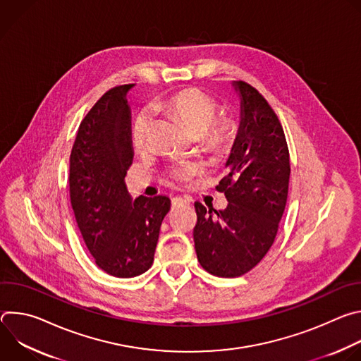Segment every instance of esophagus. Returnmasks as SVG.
I'll return each mask as SVG.
<instances>
[{
    "instance_id": "1",
    "label": "esophagus",
    "mask_w": 361,
    "mask_h": 361,
    "mask_svg": "<svg viewBox=\"0 0 361 361\" xmlns=\"http://www.w3.org/2000/svg\"><path fill=\"white\" fill-rule=\"evenodd\" d=\"M171 202H173V207H178V205L187 204V200H184V198H181V197H174Z\"/></svg>"
}]
</instances>
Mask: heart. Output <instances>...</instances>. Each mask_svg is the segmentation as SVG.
<instances>
[{
    "instance_id": "b5f03b06",
    "label": "heart",
    "mask_w": 361,
    "mask_h": 361,
    "mask_svg": "<svg viewBox=\"0 0 361 361\" xmlns=\"http://www.w3.org/2000/svg\"><path fill=\"white\" fill-rule=\"evenodd\" d=\"M161 106L180 118L191 134L200 135L202 144L212 151H224L235 135V126L228 117H216L217 101L198 88H184L167 97ZM151 118L148 111H140L131 124V142L137 151L148 147ZM198 167L192 163H178L171 167L170 174L177 181H187Z\"/></svg>"
}]
</instances>
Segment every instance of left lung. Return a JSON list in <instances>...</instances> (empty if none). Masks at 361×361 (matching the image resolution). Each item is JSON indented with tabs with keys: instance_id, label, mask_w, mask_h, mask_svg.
Instances as JSON below:
<instances>
[{
	"instance_id": "left-lung-1",
	"label": "left lung",
	"mask_w": 361,
	"mask_h": 361,
	"mask_svg": "<svg viewBox=\"0 0 361 361\" xmlns=\"http://www.w3.org/2000/svg\"><path fill=\"white\" fill-rule=\"evenodd\" d=\"M233 85L241 99V120L226 163L228 174L216 187L228 204L216 212L195 201L192 233L201 267L226 279L248 273L273 245L290 180L288 147L276 113L250 84Z\"/></svg>"
}]
</instances>
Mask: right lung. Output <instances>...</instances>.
I'll list each match as a JSON object with an SVG mask.
<instances>
[{"instance_id": "1", "label": "right lung", "mask_w": 361, "mask_h": 361, "mask_svg": "<svg viewBox=\"0 0 361 361\" xmlns=\"http://www.w3.org/2000/svg\"><path fill=\"white\" fill-rule=\"evenodd\" d=\"M133 87H114L95 102L70 156L71 207L84 243L102 271L121 279L151 267L171 205L166 195L133 200L126 185L134 157L127 101Z\"/></svg>"}]
</instances>
